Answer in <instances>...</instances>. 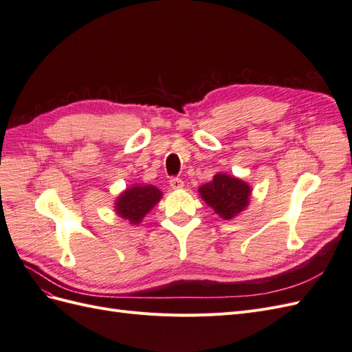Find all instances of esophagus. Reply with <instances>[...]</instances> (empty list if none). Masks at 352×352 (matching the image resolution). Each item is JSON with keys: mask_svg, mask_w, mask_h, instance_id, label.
Segmentation results:
<instances>
[{"mask_svg": "<svg viewBox=\"0 0 352 352\" xmlns=\"http://www.w3.org/2000/svg\"><path fill=\"white\" fill-rule=\"evenodd\" d=\"M170 186H172L173 189H182L184 188V180L179 179V177H170Z\"/></svg>", "mask_w": 352, "mask_h": 352, "instance_id": "esophagus-1", "label": "esophagus"}]
</instances>
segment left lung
<instances>
[{"label": "left lung", "mask_w": 352, "mask_h": 352, "mask_svg": "<svg viewBox=\"0 0 352 352\" xmlns=\"http://www.w3.org/2000/svg\"><path fill=\"white\" fill-rule=\"evenodd\" d=\"M198 192L206 204L214 210L221 219L230 220L247 208L251 188L247 182L235 176L217 173L211 182L202 185Z\"/></svg>", "instance_id": "left-lung-1"}]
</instances>
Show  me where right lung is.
I'll return each mask as SVG.
<instances>
[{
    "label": "right lung",
    "instance_id": "add662e5",
    "mask_svg": "<svg viewBox=\"0 0 352 352\" xmlns=\"http://www.w3.org/2000/svg\"><path fill=\"white\" fill-rule=\"evenodd\" d=\"M162 197V190L153 185H135L119 195L114 208L122 219L129 220L132 225H140L146 212L153 210Z\"/></svg>",
    "mask_w": 352,
    "mask_h": 352
}]
</instances>
